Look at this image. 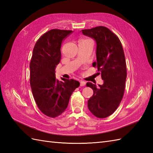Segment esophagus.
<instances>
[{"label":"esophagus","mask_w":153,"mask_h":153,"mask_svg":"<svg viewBox=\"0 0 153 153\" xmlns=\"http://www.w3.org/2000/svg\"><path fill=\"white\" fill-rule=\"evenodd\" d=\"M80 85L81 86H85V82H83V81H81V82H80Z\"/></svg>","instance_id":"34e87169"}]
</instances>
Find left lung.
Returning a JSON list of instances; mask_svg holds the SVG:
<instances>
[{
	"label": "left lung",
	"mask_w": 153,
	"mask_h": 153,
	"mask_svg": "<svg viewBox=\"0 0 153 153\" xmlns=\"http://www.w3.org/2000/svg\"><path fill=\"white\" fill-rule=\"evenodd\" d=\"M82 31L96 41L97 61L93 66L97 68L104 80L99 87L87 83V87L93 90L87 106L94 116L105 118L115 112L124 94L127 76L124 52L119 38L108 28L98 26Z\"/></svg>",
	"instance_id": "1"
}]
</instances>
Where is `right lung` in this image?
I'll return each instance as SVG.
<instances>
[{
  "instance_id": "1",
  "label": "right lung",
  "mask_w": 153,
  "mask_h": 153,
  "mask_svg": "<svg viewBox=\"0 0 153 153\" xmlns=\"http://www.w3.org/2000/svg\"><path fill=\"white\" fill-rule=\"evenodd\" d=\"M71 33V30H49L41 35L33 50L30 65L31 91L39 109L50 118L65 111L71 94L80 85L72 79L60 82L55 76V68L61 59L62 42Z\"/></svg>"
}]
</instances>
